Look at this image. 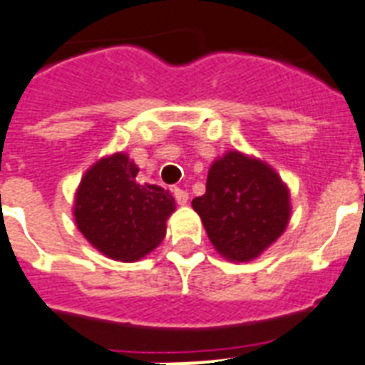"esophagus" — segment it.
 <instances>
[{"instance_id":"34e87169","label":"esophagus","mask_w":365,"mask_h":365,"mask_svg":"<svg viewBox=\"0 0 365 365\" xmlns=\"http://www.w3.org/2000/svg\"><path fill=\"white\" fill-rule=\"evenodd\" d=\"M173 195H175V201L179 202V205H186V202H188V192H185V190L173 188Z\"/></svg>"}]
</instances>
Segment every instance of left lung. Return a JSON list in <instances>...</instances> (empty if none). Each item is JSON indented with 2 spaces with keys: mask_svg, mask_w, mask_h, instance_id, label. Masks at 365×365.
I'll return each instance as SVG.
<instances>
[{
  "mask_svg": "<svg viewBox=\"0 0 365 365\" xmlns=\"http://www.w3.org/2000/svg\"><path fill=\"white\" fill-rule=\"evenodd\" d=\"M208 240L225 259L252 261L285 232L291 193L270 164L241 151L212 163L206 192L192 201Z\"/></svg>",
  "mask_w": 365,
  "mask_h": 365,
  "instance_id": "8db88e82",
  "label": "left lung"
}]
</instances>
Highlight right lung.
I'll list each match as a JSON object with an SVG mask.
<instances>
[{
  "label": "right lung",
  "instance_id": "add662e5",
  "mask_svg": "<svg viewBox=\"0 0 365 365\" xmlns=\"http://www.w3.org/2000/svg\"><path fill=\"white\" fill-rule=\"evenodd\" d=\"M138 166L124 151L96 160L74 193L76 228L115 261H137L166 235L175 199L157 185L137 182Z\"/></svg>",
  "mask_w": 365,
  "mask_h": 365
}]
</instances>
